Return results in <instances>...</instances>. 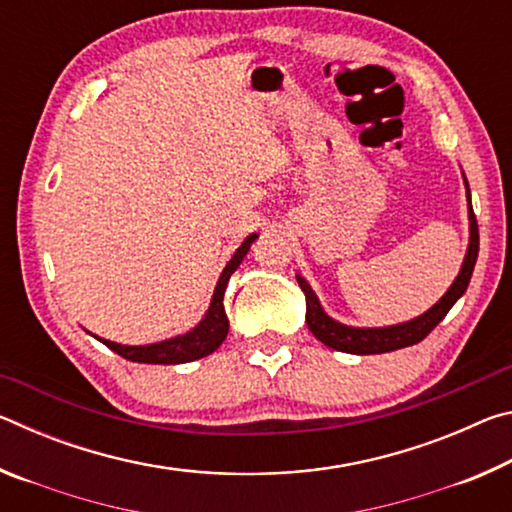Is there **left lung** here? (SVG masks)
<instances>
[{
    "label": "left lung",
    "mask_w": 512,
    "mask_h": 512,
    "mask_svg": "<svg viewBox=\"0 0 512 512\" xmlns=\"http://www.w3.org/2000/svg\"><path fill=\"white\" fill-rule=\"evenodd\" d=\"M465 189H467V219H470V244H467V253L463 259L461 271L456 275V280L436 305L424 311V314H420L418 318L406 320V323H400V325L352 327V325L339 323V320H334L332 316H327V311L323 309V305H320V300L314 293V289L309 287V282L302 275H296V280L307 300L305 318L311 334H314L320 343H325L327 348L348 352V354H381V352L402 350V348H409V345L420 343L424 336H427L431 329L447 316V311L454 307V302L463 296L467 284H470L476 255H479V225H476L470 185H467V180H465Z\"/></svg>",
    "instance_id": "left-lung-1"
}]
</instances>
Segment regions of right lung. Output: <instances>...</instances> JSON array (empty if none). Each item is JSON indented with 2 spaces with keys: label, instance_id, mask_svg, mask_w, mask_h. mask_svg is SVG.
Returning <instances> with one entry per match:
<instances>
[{
  "label": "right lung",
  "instance_id": "1",
  "mask_svg": "<svg viewBox=\"0 0 512 512\" xmlns=\"http://www.w3.org/2000/svg\"><path fill=\"white\" fill-rule=\"evenodd\" d=\"M257 237H259L257 232L248 235L244 239V244L235 250V255H232L230 262L225 264L219 282H216V287H214L210 307H207L203 320L194 329H189V332L180 334V336H171V339L149 343V345H121V343L108 341V339H99V336H97V341L108 345L112 352H117L124 359L135 361V363H162V366H176V363L196 361V359L207 357V354H212L225 341V336H228L230 323H228V316H225V307H223L225 287H228L230 275L237 271L241 262H244L246 253L250 250V246H253V241Z\"/></svg>",
  "mask_w": 512,
  "mask_h": 512
}]
</instances>
